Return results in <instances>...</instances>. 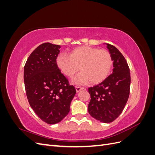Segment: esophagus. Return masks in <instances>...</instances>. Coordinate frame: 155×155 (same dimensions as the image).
I'll return each mask as SVG.
<instances>
[{"label":"esophagus","instance_id":"1","mask_svg":"<svg viewBox=\"0 0 155 155\" xmlns=\"http://www.w3.org/2000/svg\"><path fill=\"white\" fill-rule=\"evenodd\" d=\"M83 87H78V86L76 87V90L77 92H79L80 91L83 90Z\"/></svg>","mask_w":155,"mask_h":155}]
</instances>
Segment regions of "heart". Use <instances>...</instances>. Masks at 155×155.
Listing matches in <instances>:
<instances>
[{
  "label": "heart",
  "mask_w": 155,
  "mask_h": 155,
  "mask_svg": "<svg viewBox=\"0 0 155 155\" xmlns=\"http://www.w3.org/2000/svg\"><path fill=\"white\" fill-rule=\"evenodd\" d=\"M58 67L64 76L72 78L80 68L81 72L74 79V83L97 84L109 76L112 67V56L106 50L91 46L73 49L69 55L59 54L56 59Z\"/></svg>",
  "instance_id": "b5f03b06"
}]
</instances>
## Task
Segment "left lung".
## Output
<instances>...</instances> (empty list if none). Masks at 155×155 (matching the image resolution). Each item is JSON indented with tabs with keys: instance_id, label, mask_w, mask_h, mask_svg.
<instances>
[{
	"instance_id": "left-lung-1",
	"label": "left lung",
	"mask_w": 155,
	"mask_h": 155,
	"mask_svg": "<svg viewBox=\"0 0 155 155\" xmlns=\"http://www.w3.org/2000/svg\"><path fill=\"white\" fill-rule=\"evenodd\" d=\"M107 45L113 61V72L88 88L89 114L103 123H110L120 115L128 100L130 85V70L124 55L113 45Z\"/></svg>"
}]
</instances>
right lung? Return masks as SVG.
Here are the masks:
<instances>
[{"instance_id":"obj_1","label":"right lung","mask_w":155,"mask_h":155,"mask_svg":"<svg viewBox=\"0 0 155 155\" xmlns=\"http://www.w3.org/2000/svg\"><path fill=\"white\" fill-rule=\"evenodd\" d=\"M60 47L50 43L39 45L24 68L28 100L37 116L48 124L60 122L68 114L76 93L56 64Z\"/></svg>"}]
</instances>
